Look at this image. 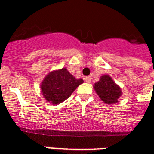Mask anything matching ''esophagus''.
Instances as JSON below:
<instances>
[{
  "mask_svg": "<svg viewBox=\"0 0 154 154\" xmlns=\"http://www.w3.org/2000/svg\"><path fill=\"white\" fill-rule=\"evenodd\" d=\"M85 82L90 83V81H91V78H90V77H85Z\"/></svg>",
  "mask_w": 154,
  "mask_h": 154,
  "instance_id": "1",
  "label": "esophagus"
}]
</instances>
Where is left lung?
<instances>
[{
	"instance_id": "1",
	"label": "left lung",
	"mask_w": 154,
	"mask_h": 154,
	"mask_svg": "<svg viewBox=\"0 0 154 154\" xmlns=\"http://www.w3.org/2000/svg\"><path fill=\"white\" fill-rule=\"evenodd\" d=\"M94 89L101 100L109 105L118 103L119 97L122 95L121 88L109 75H103L99 81L94 83Z\"/></svg>"
}]
</instances>
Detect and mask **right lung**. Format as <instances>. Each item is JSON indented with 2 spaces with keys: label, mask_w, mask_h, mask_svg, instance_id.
<instances>
[{
  "label": "right lung",
  "mask_w": 154,
  "mask_h": 154,
  "mask_svg": "<svg viewBox=\"0 0 154 154\" xmlns=\"http://www.w3.org/2000/svg\"><path fill=\"white\" fill-rule=\"evenodd\" d=\"M83 82L82 78H76L66 68H63L51 71L43 78L40 85L41 93L50 104L58 105L69 98Z\"/></svg>",
  "instance_id": "add662e5"
}]
</instances>
